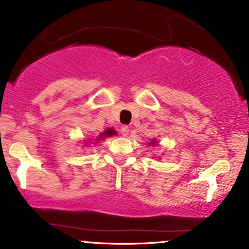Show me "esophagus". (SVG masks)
Here are the masks:
<instances>
[{
  "label": "esophagus",
  "instance_id": "34e87169",
  "mask_svg": "<svg viewBox=\"0 0 249 249\" xmlns=\"http://www.w3.org/2000/svg\"><path fill=\"white\" fill-rule=\"evenodd\" d=\"M129 132H130V129H129V126H126V125H123V126L120 127V133H122L124 137L129 136Z\"/></svg>",
  "mask_w": 249,
  "mask_h": 249
}]
</instances>
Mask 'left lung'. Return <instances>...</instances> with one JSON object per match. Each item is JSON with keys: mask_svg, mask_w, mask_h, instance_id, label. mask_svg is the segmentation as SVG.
Returning <instances> with one entry per match:
<instances>
[{"mask_svg": "<svg viewBox=\"0 0 249 249\" xmlns=\"http://www.w3.org/2000/svg\"><path fill=\"white\" fill-rule=\"evenodd\" d=\"M151 144H152V145H154V144H155V141H154V142H152V143H151Z\"/></svg>", "mask_w": 249, "mask_h": 249, "instance_id": "obj_1", "label": "left lung"}]
</instances>
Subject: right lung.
I'll list each match as a JSON object with an SVG mask.
<instances>
[{"label":"right lung","instance_id":"add662e5","mask_svg":"<svg viewBox=\"0 0 249 249\" xmlns=\"http://www.w3.org/2000/svg\"><path fill=\"white\" fill-rule=\"evenodd\" d=\"M113 135H116V131H114L113 129H107L106 131H104L102 135L99 136V139L107 137V136H113Z\"/></svg>","mask_w":249,"mask_h":249}]
</instances>
